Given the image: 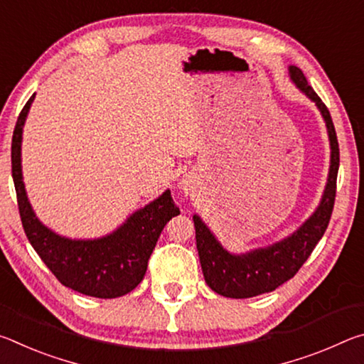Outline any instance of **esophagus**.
Returning <instances> with one entry per match:
<instances>
[{"label": "esophagus", "instance_id": "esophagus-1", "mask_svg": "<svg viewBox=\"0 0 364 364\" xmlns=\"http://www.w3.org/2000/svg\"><path fill=\"white\" fill-rule=\"evenodd\" d=\"M180 184H181V188H183V189H188V188H189V183H188V180H183Z\"/></svg>", "mask_w": 364, "mask_h": 364}]
</instances>
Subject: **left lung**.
I'll list each match as a JSON object with an SVG mask.
<instances>
[{
	"mask_svg": "<svg viewBox=\"0 0 364 364\" xmlns=\"http://www.w3.org/2000/svg\"><path fill=\"white\" fill-rule=\"evenodd\" d=\"M289 78L308 100L315 102L328 130L331 160L328 181L321 200L310 217L287 237L264 247L250 249L242 254H232L223 247L199 215H193L196 228V244L199 252L202 273L207 286L223 297L249 299L274 291L294 278L306 262L329 225L336 199V183L338 171V143L331 114L319 96L308 85L299 67L289 65Z\"/></svg>",
	"mask_w": 364,
	"mask_h": 364,
	"instance_id": "8db88e82",
	"label": "left lung"
}]
</instances>
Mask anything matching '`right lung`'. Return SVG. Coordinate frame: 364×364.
<instances>
[{"mask_svg": "<svg viewBox=\"0 0 364 364\" xmlns=\"http://www.w3.org/2000/svg\"><path fill=\"white\" fill-rule=\"evenodd\" d=\"M33 100L35 95L17 119L11 146L12 180L23 231L60 284L90 297H122L143 281L160 232L171 218L180 215V208L171 199L170 189H165L106 236L72 239L43 225L30 204L22 175V133Z\"/></svg>", "mask_w": 364, "mask_h": 364, "instance_id": "add662e5", "label": "right lung"}]
</instances>
